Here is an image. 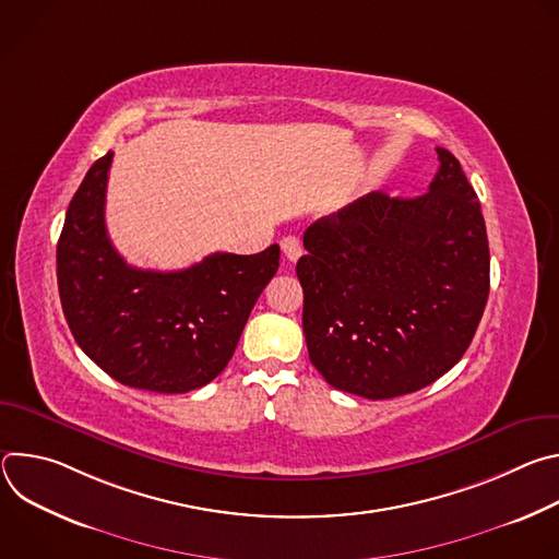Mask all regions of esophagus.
Masks as SVG:
<instances>
[{"label":"esophagus","instance_id":"34e87169","mask_svg":"<svg viewBox=\"0 0 559 559\" xmlns=\"http://www.w3.org/2000/svg\"><path fill=\"white\" fill-rule=\"evenodd\" d=\"M281 250H283V257L287 259V261H298L300 259V254H302V248H300V241L296 236H285V238H281Z\"/></svg>","mask_w":559,"mask_h":559}]
</instances>
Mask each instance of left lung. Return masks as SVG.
<instances>
[{
	"label": "left lung",
	"mask_w": 559,
	"mask_h": 559,
	"mask_svg": "<svg viewBox=\"0 0 559 559\" xmlns=\"http://www.w3.org/2000/svg\"><path fill=\"white\" fill-rule=\"evenodd\" d=\"M414 199L369 192L302 236L296 263L311 365L341 391L386 401L447 373L489 298V241L457 158Z\"/></svg>",
	"instance_id": "8db88e82"
}]
</instances>
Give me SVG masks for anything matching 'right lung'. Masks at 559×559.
<instances>
[{
    "label": "right lung",
    "mask_w": 559,
    "mask_h": 559,
    "mask_svg": "<svg viewBox=\"0 0 559 559\" xmlns=\"http://www.w3.org/2000/svg\"><path fill=\"white\" fill-rule=\"evenodd\" d=\"M112 152L74 192L57 243V285L76 345L134 389L186 393L229 362L254 302L278 270L281 250L214 252L179 272L136 270L106 229Z\"/></svg>",
    "instance_id": "right-lung-1"
}]
</instances>
